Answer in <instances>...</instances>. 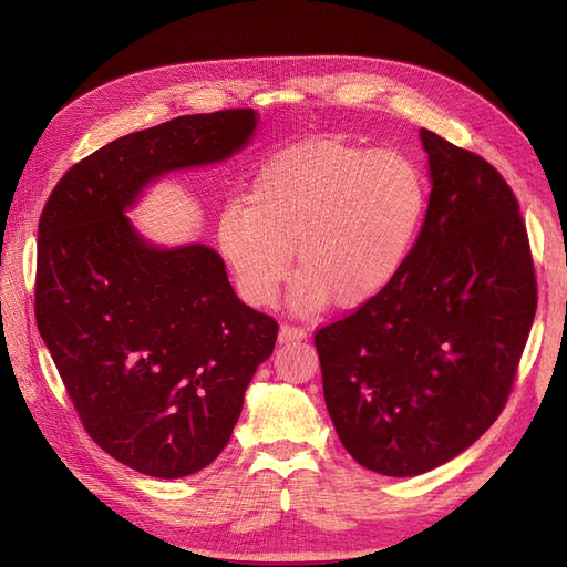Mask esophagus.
I'll use <instances>...</instances> for the list:
<instances>
[{
  "label": "esophagus",
  "instance_id": "1",
  "mask_svg": "<svg viewBox=\"0 0 567 567\" xmlns=\"http://www.w3.org/2000/svg\"><path fill=\"white\" fill-rule=\"evenodd\" d=\"M305 338H307V331L298 329V326L284 323L279 329V342H296V340H305Z\"/></svg>",
  "mask_w": 567,
  "mask_h": 567
}]
</instances>
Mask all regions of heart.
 <instances>
[{
  "instance_id": "heart-1",
  "label": "heart",
  "mask_w": 567,
  "mask_h": 567,
  "mask_svg": "<svg viewBox=\"0 0 567 567\" xmlns=\"http://www.w3.org/2000/svg\"><path fill=\"white\" fill-rule=\"evenodd\" d=\"M248 205L217 217L221 260L250 305L279 296L296 255L300 310H357L398 277L425 208L421 169L398 151L336 136L281 148L257 169Z\"/></svg>"
}]
</instances>
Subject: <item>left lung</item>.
Returning a JSON list of instances; mask_svg holds the SVG:
<instances>
[{
    "instance_id": "obj_1",
    "label": "left lung",
    "mask_w": 567,
    "mask_h": 567,
    "mask_svg": "<svg viewBox=\"0 0 567 567\" xmlns=\"http://www.w3.org/2000/svg\"><path fill=\"white\" fill-rule=\"evenodd\" d=\"M431 196L394 281L317 331L323 400L364 468L411 477L502 414L537 310L525 221L496 169L421 130Z\"/></svg>"
}]
</instances>
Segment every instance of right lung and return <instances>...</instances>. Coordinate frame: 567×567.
Segmentation results:
<instances>
[{
  "mask_svg": "<svg viewBox=\"0 0 567 567\" xmlns=\"http://www.w3.org/2000/svg\"><path fill=\"white\" fill-rule=\"evenodd\" d=\"M257 123L234 109L120 136L68 169L40 217V336L92 440L144 475L219 456L279 326L238 300L213 248L153 244L127 213L158 179L234 158Z\"/></svg>",
  "mask_w": 567,
  "mask_h": 567,
  "instance_id": "right-lung-1",
  "label": "right lung"
}]
</instances>
